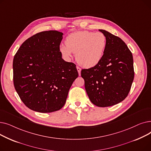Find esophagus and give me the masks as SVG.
I'll use <instances>...</instances> for the list:
<instances>
[{
    "label": "esophagus",
    "mask_w": 151,
    "mask_h": 151,
    "mask_svg": "<svg viewBox=\"0 0 151 151\" xmlns=\"http://www.w3.org/2000/svg\"><path fill=\"white\" fill-rule=\"evenodd\" d=\"M76 68H77V70H78V74H79V75H81V68L79 67H76Z\"/></svg>",
    "instance_id": "34e87169"
}]
</instances>
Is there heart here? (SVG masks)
I'll return each instance as SVG.
<instances>
[{
    "instance_id": "obj_1",
    "label": "heart",
    "mask_w": 151,
    "mask_h": 151,
    "mask_svg": "<svg viewBox=\"0 0 151 151\" xmlns=\"http://www.w3.org/2000/svg\"><path fill=\"white\" fill-rule=\"evenodd\" d=\"M59 50L62 56L69 59L76 53V60L84 68H92L101 61L107 46V38L101 32L78 31L70 34Z\"/></svg>"
}]
</instances>
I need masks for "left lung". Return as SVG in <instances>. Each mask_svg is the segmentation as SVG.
Instances as JSON below:
<instances>
[{
  "label": "left lung",
  "instance_id": "8db88e82",
  "mask_svg": "<svg viewBox=\"0 0 151 151\" xmlns=\"http://www.w3.org/2000/svg\"><path fill=\"white\" fill-rule=\"evenodd\" d=\"M107 38L104 57L97 65L81 70L84 86L92 104L99 107L116 105L130 92L134 79L133 55L121 38L99 29Z\"/></svg>",
  "mask_w": 151,
  "mask_h": 151
}]
</instances>
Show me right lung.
<instances>
[{
  "label": "right lung",
  "instance_id": "add662e5",
  "mask_svg": "<svg viewBox=\"0 0 151 151\" xmlns=\"http://www.w3.org/2000/svg\"><path fill=\"white\" fill-rule=\"evenodd\" d=\"M63 35L57 30L38 33L26 40L14 57V88L24 105L35 111L60 109L78 76L75 64L62 58Z\"/></svg>",
  "mask_w": 151,
  "mask_h": 151
}]
</instances>
